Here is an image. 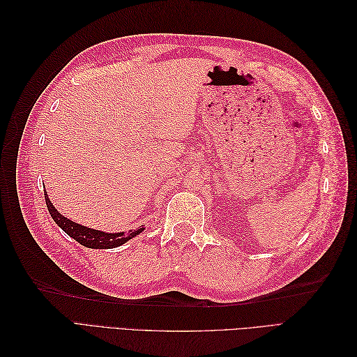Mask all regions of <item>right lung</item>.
I'll return each mask as SVG.
<instances>
[{
    "label": "right lung",
    "instance_id": "obj_1",
    "mask_svg": "<svg viewBox=\"0 0 357 357\" xmlns=\"http://www.w3.org/2000/svg\"><path fill=\"white\" fill-rule=\"evenodd\" d=\"M45 198H46V205H47V210L52 215V219L55 220V223L63 232L68 234L71 238H74L75 241L80 243L84 247H89V248L121 247L122 244L135 238L137 235H139L146 229L144 226H139L138 229L128 231V232H104V231H98V229H92V228H88V226H83L80 223H75V222L67 219L66 215H62L55 208V205L52 204L46 189H45Z\"/></svg>",
    "mask_w": 357,
    "mask_h": 357
}]
</instances>
